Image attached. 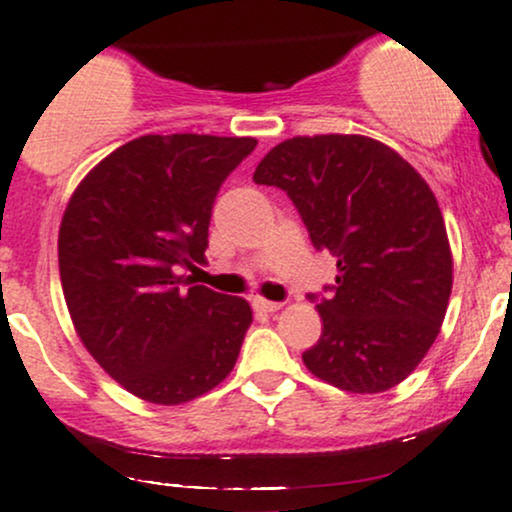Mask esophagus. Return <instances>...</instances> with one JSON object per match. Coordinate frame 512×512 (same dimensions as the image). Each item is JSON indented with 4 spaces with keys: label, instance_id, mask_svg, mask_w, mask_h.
<instances>
[{
    "label": "esophagus",
    "instance_id": "34e87169",
    "mask_svg": "<svg viewBox=\"0 0 512 512\" xmlns=\"http://www.w3.org/2000/svg\"><path fill=\"white\" fill-rule=\"evenodd\" d=\"M254 307L258 312H278L280 307H283V302H273V300H266V298H254Z\"/></svg>",
    "mask_w": 512,
    "mask_h": 512
}]
</instances>
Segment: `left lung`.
Masks as SVG:
<instances>
[{"label": "left lung", "instance_id": "1", "mask_svg": "<svg viewBox=\"0 0 512 512\" xmlns=\"http://www.w3.org/2000/svg\"><path fill=\"white\" fill-rule=\"evenodd\" d=\"M254 180L288 192L312 246L337 256V285L317 305L322 337L302 354L310 373L349 393L405 381L452 295V249L430 185L393 148L359 134L283 141Z\"/></svg>", "mask_w": 512, "mask_h": 512}]
</instances>
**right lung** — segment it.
<instances>
[{
	"label": "right lung",
	"instance_id": "add662e5",
	"mask_svg": "<svg viewBox=\"0 0 512 512\" xmlns=\"http://www.w3.org/2000/svg\"><path fill=\"white\" fill-rule=\"evenodd\" d=\"M251 136L148 134L82 178L58 232L75 332L119 386L156 405L200 398L232 373L249 329L244 298L195 285L219 185Z\"/></svg>",
	"mask_w": 512,
	"mask_h": 512
}]
</instances>
